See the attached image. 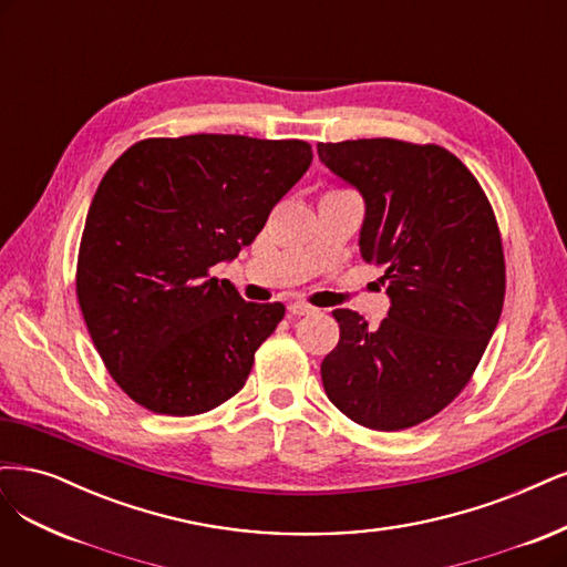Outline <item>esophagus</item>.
I'll return each instance as SVG.
<instances>
[{"instance_id": "34e87169", "label": "esophagus", "mask_w": 567, "mask_h": 567, "mask_svg": "<svg viewBox=\"0 0 567 567\" xmlns=\"http://www.w3.org/2000/svg\"><path fill=\"white\" fill-rule=\"evenodd\" d=\"M288 309H290V315H296V317H305V315H315V307L311 305H307V302H290L288 305Z\"/></svg>"}]
</instances>
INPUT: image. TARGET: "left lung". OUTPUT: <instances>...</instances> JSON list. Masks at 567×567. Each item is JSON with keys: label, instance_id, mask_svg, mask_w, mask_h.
Returning <instances> with one entry per match:
<instances>
[{"label": "left lung", "instance_id": "left-lung-1", "mask_svg": "<svg viewBox=\"0 0 567 567\" xmlns=\"http://www.w3.org/2000/svg\"><path fill=\"white\" fill-rule=\"evenodd\" d=\"M321 164L365 206L359 250L384 271L378 328L336 309L340 342L321 363L328 399L378 432L415 426L470 382L504 302L499 229L481 185L439 145L319 143Z\"/></svg>", "mask_w": 567, "mask_h": 567}]
</instances>
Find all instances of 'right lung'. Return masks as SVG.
<instances>
[{
    "label": "right lung",
    "instance_id": "1",
    "mask_svg": "<svg viewBox=\"0 0 567 567\" xmlns=\"http://www.w3.org/2000/svg\"><path fill=\"white\" fill-rule=\"evenodd\" d=\"M311 164L302 141L183 135L128 147L86 216L76 298L124 392L162 415H199L246 384L281 302H246L210 277L258 237Z\"/></svg>",
    "mask_w": 567,
    "mask_h": 567
}]
</instances>
